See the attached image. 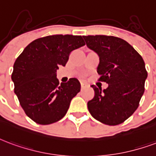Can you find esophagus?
<instances>
[{
	"instance_id": "34e87169",
	"label": "esophagus",
	"mask_w": 156,
	"mask_h": 156,
	"mask_svg": "<svg viewBox=\"0 0 156 156\" xmlns=\"http://www.w3.org/2000/svg\"><path fill=\"white\" fill-rule=\"evenodd\" d=\"M87 84L86 83H81V88L83 89V88H85V87H87Z\"/></svg>"
}]
</instances>
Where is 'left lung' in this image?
I'll return each instance as SVG.
<instances>
[{
	"label": "left lung",
	"instance_id": "8db88e82",
	"mask_svg": "<svg viewBox=\"0 0 156 156\" xmlns=\"http://www.w3.org/2000/svg\"><path fill=\"white\" fill-rule=\"evenodd\" d=\"M87 48L98 55L102 90L92 85L95 95L87 102L91 115L101 123L119 125L136 110L147 78L145 62L133 47L122 39L107 35L83 36Z\"/></svg>",
	"mask_w": 156,
	"mask_h": 156
}]
</instances>
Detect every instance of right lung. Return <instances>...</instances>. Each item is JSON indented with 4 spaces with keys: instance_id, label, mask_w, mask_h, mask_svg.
<instances>
[{
    "instance_id": "obj_1",
    "label": "right lung",
    "mask_w": 156,
    "mask_h": 156,
    "mask_svg": "<svg viewBox=\"0 0 156 156\" xmlns=\"http://www.w3.org/2000/svg\"><path fill=\"white\" fill-rule=\"evenodd\" d=\"M83 45L81 35H49L32 41L16 58L11 75L15 93L34 122L49 125L65 116L81 85L74 78L59 84L56 72L73 50Z\"/></svg>"
}]
</instances>
